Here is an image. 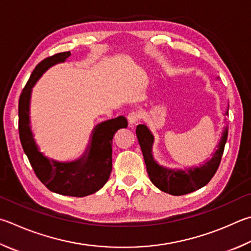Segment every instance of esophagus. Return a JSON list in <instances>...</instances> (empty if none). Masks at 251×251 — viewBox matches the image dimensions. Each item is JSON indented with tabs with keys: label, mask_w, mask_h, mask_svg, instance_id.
I'll return each instance as SVG.
<instances>
[{
	"label": "esophagus",
	"mask_w": 251,
	"mask_h": 251,
	"mask_svg": "<svg viewBox=\"0 0 251 251\" xmlns=\"http://www.w3.org/2000/svg\"><path fill=\"white\" fill-rule=\"evenodd\" d=\"M127 118H128L129 124L133 126L135 124H137L138 121L140 120V114L138 112H131V113L128 114V116H127Z\"/></svg>",
	"instance_id": "1"
}]
</instances>
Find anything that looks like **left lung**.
Here are the masks:
<instances>
[{
	"label": "left lung",
	"instance_id": "1",
	"mask_svg": "<svg viewBox=\"0 0 251 251\" xmlns=\"http://www.w3.org/2000/svg\"><path fill=\"white\" fill-rule=\"evenodd\" d=\"M226 115H228V111L226 112ZM136 135H137L150 181L163 192L171 195H183L203 188L215 175L221 163L223 152H224L228 127L226 126L223 130L221 140L217 145L216 151L213 153L212 159H209L203 165H200V167L184 168V170L169 169V168L160 166L154 160L152 154L154 138L147 126L144 124L138 125L136 128Z\"/></svg>",
	"mask_w": 251,
	"mask_h": 251
}]
</instances>
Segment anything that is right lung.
I'll return each mask as SVG.
<instances>
[{
    "label": "right lung",
    "instance_id": "add662e5",
    "mask_svg": "<svg viewBox=\"0 0 251 251\" xmlns=\"http://www.w3.org/2000/svg\"><path fill=\"white\" fill-rule=\"evenodd\" d=\"M70 56V51L60 52L36 66L20 97L18 130L22 147L42 183L51 192L82 198L95 193L107 182L112 171L113 136L118 129L126 128L128 123L124 116L100 123L93 128L83 154L74 161H57L40 152L30 128L31 91L50 67L65 62Z\"/></svg>",
    "mask_w": 251,
    "mask_h": 251
}]
</instances>
